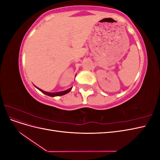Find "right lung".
<instances>
[{
  "label": "right lung",
  "instance_id": "add662e5",
  "mask_svg": "<svg viewBox=\"0 0 160 160\" xmlns=\"http://www.w3.org/2000/svg\"><path fill=\"white\" fill-rule=\"evenodd\" d=\"M35 88H36L37 89H38V90L41 91L42 92V93H43L47 95H48V96H50V97H56V96L64 95H65V94H67V93H68L69 92H70L71 90L72 89V88H69V89H67V90H65V91H59V92H56V93H50V92H47V91H43V90L39 89L38 88H37V87H36L35 85Z\"/></svg>",
  "mask_w": 160,
  "mask_h": 160
}]
</instances>
